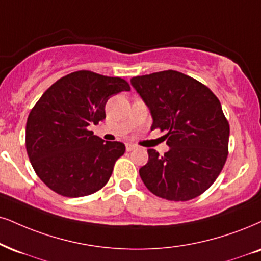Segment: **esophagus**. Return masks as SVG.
I'll list each match as a JSON object with an SVG mask.
<instances>
[{"mask_svg":"<svg viewBox=\"0 0 261 261\" xmlns=\"http://www.w3.org/2000/svg\"><path fill=\"white\" fill-rule=\"evenodd\" d=\"M136 149H137V146L134 145V144H127V145H125V150L127 151H133Z\"/></svg>","mask_w":261,"mask_h":261,"instance_id":"34e87169","label":"esophagus"}]
</instances>
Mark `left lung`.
I'll return each instance as SVG.
<instances>
[{"label": "left lung", "instance_id": "8db88e82", "mask_svg": "<svg viewBox=\"0 0 261 261\" xmlns=\"http://www.w3.org/2000/svg\"><path fill=\"white\" fill-rule=\"evenodd\" d=\"M152 116L151 129L166 130L169 151L149 149L139 169L153 195L189 201L211 188L226 162L230 125L219 99L207 86L184 73L166 70L130 80Z\"/></svg>", "mask_w": 261, "mask_h": 261}]
</instances>
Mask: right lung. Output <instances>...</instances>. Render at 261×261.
Instances as JSON below:
<instances>
[{"instance_id": "right-lung-1", "label": "right lung", "mask_w": 261, "mask_h": 261, "mask_svg": "<svg viewBox=\"0 0 261 261\" xmlns=\"http://www.w3.org/2000/svg\"><path fill=\"white\" fill-rule=\"evenodd\" d=\"M123 91H130L123 79L81 70L58 80L32 108L25 132L28 156L54 192L82 197L109 181L125 146L105 143L88 125L104 120L106 101Z\"/></svg>"}]
</instances>
